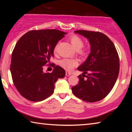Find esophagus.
Listing matches in <instances>:
<instances>
[{"label": "esophagus", "instance_id": "1", "mask_svg": "<svg viewBox=\"0 0 132 132\" xmlns=\"http://www.w3.org/2000/svg\"><path fill=\"white\" fill-rule=\"evenodd\" d=\"M71 75V73L69 72V71H66V76H69Z\"/></svg>", "mask_w": 132, "mask_h": 132}]
</instances>
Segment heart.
Here are the masks:
<instances>
[{"label": "heart", "mask_w": 132, "mask_h": 132, "mask_svg": "<svg viewBox=\"0 0 132 132\" xmlns=\"http://www.w3.org/2000/svg\"><path fill=\"white\" fill-rule=\"evenodd\" d=\"M70 41L71 45L73 46L76 50L79 51L80 53L82 55H86L87 54V50L85 48H82L84 45V41L81 38H80L79 36L76 35H73L69 38ZM57 45L55 48V52L57 50ZM60 65L62 68H64L67 70H70L74 67L77 65V62L75 59H68V58H64L60 61Z\"/></svg>", "instance_id": "1"}]
</instances>
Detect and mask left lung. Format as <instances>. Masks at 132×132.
<instances>
[{
    "label": "left lung",
    "mask_w": 132,
    "mask_h": 132,
    "mask_svg": "<svg viewBox=\"0 0 132 132\" xmlns=\"http://www.w3.org/2000/svg\"><path fill=\"white\" fill-rule=\"evenodd\" d=\"M75 32L88 39L91 52L77 68L83 74L78 76L79 84L72 87L71 90L76 97L84 101H99L110 93L117 81L119 55L112 41L103 33L82 30Z\"/></svg>",
    "instance_id": "8db88e82"
}]
</instances>
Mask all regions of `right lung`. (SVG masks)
Here are the masks:
<instances>
[{
  "instance_id": "add662e5",
  "label": "right lung",
  "mask_w": 132,
  "mask_h": 132,
  "mask_svg": "<svg viewBox=\"0 0 132 132\" xmlns=\"http://www.w3.org/2000/svg\"><path fill=\"white\" fill-rule=\"evenodd\" d=\"M66 34L55 29L31 30L17 41L12 54L10 71L15 88L26 99L34 102L45 100L54 92L57 79L64 77L65 70L61 66L52 63V73L44 72L43 68L50 64L56 45Z\"/></svg>"
}]
</instances>
